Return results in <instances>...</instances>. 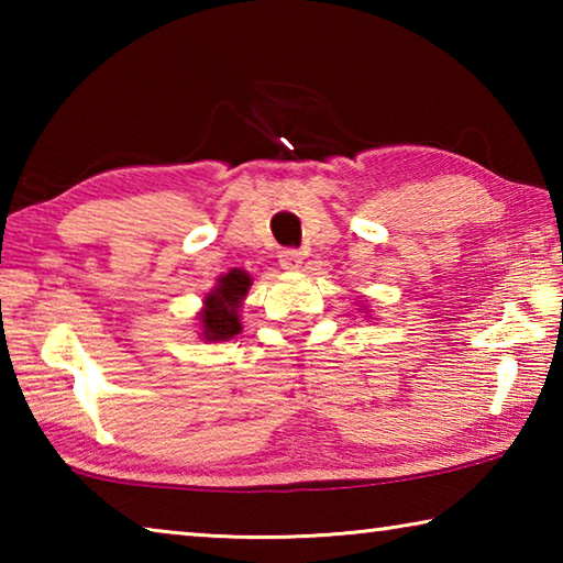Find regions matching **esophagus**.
Segmentation results:
<instances>
[{
    "label": "esophagus",
    "instance_id": "1",
    "mask_svg": "<svg viewBox=\"0 0 563 563\" xmlns=\"http://www.w3.org/2000/svg\"><path fill=\"white\" fill-rule=\"evenodd\" d=\"M278 258L285 271H298L302 265V253L295 251V247H285V251H280Z\"/></svg>",
    "mask_w": 563,
    "mask_h": 563
}]
</instances>
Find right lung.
Listing matches in <instances>:
<instances>
[{
	"label": "right lung",
	"instance_id": "obj_1",
	"mask_svg": "<svg viewBox=\"0 0 563 563\" xmlns=\"http://www.w3.org/2000/svg\"><path fill=\"white\" fill-rule=\"evenodd\" d=\"M251 283V275L241 268H233L221 275L216 288L206 295L201 310V335L208 342L231 340L241 332V316H238V308H241Z\"/></svg>",
	"mask_w": 563,
	"mask_h": 563
}]
</instances>
